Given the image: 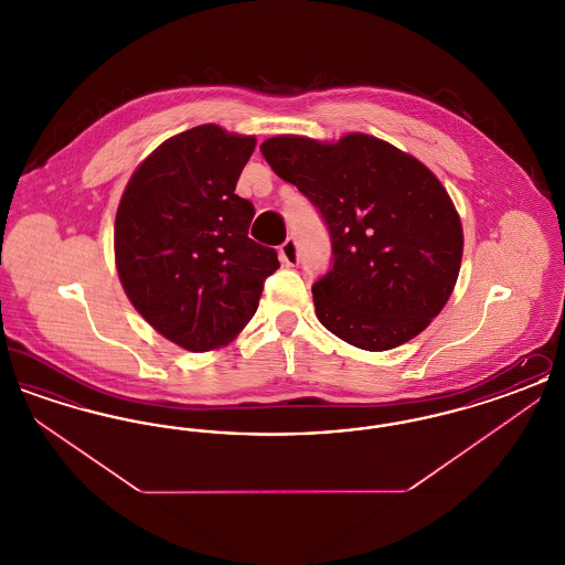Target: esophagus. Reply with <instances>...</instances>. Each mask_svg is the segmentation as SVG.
I'll return each instance as SVG.
<instances>
[{
  "instance_id": "34e87169",
  "label": "esophagus",
  "mask_w": 565,
  "mask_h": 565,
  "mask_svg": "<svg viewBox=\"0 0 565 565\" xmlns=\"http://www.w3.org/2000/svg\"><path fill=\"white\" fill-rule=\"evenodd\" d=\"M279 260L286 265V267H296L298 260H300V252H298V245L295 239H286L279 247Z\"/></svg>"
}]
</instances>
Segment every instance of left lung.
<instances>
[{"label": "left lung", "instance_id": "1", "mask_svg": "<svg viewBox=\"0 0 565 565\" xmlns=\"http://www.w3.org/2000/svg\"><path fill=\"white\" fill-rule=\"evenodd\" d=\"M260 152L328 224L334 263L313 286L318 320L366 351L424 332L454 292L463 254L456 205L430 169L366 134L275 135Z\"/></svg>", "mask_w": 565, "mask_h": 565}]
</instances>
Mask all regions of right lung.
Returning <instances> with one entry per match:
<instances>
[{
  "label": "right lung",
  "mask_w": 565,
  "mask_h": 565,
  "mask_svg": "<svg viewBox=\"0 0 565 565\" xmlns=\"http://www.w3.org/2000/svg\"><path fill=\"white\" fill-rule=\"evenodd\" d=\"M254 135L199 125L164 139L127 182L114 260L137 313L186 351L228 345L256 313L275 249L247 237L254 205L235 194Z\"/></svg>",
  "instance_id": "1"
}]
</instances>
